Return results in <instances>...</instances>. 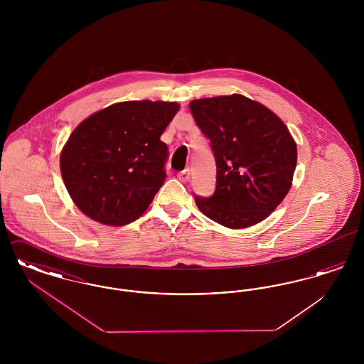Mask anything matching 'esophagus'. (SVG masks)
Wrapping results in <instances>:
<instances>
[{
    "mask_svg": "<svg viewBox=\"0 0 364 364\" xmlns=\"http://www.w3.org/2000/svg\"><path fill=\"white\" fill-rule=\"evenodd\" d=\"M177 177H178V180H180V181H183V183L188 181V178H190V169H188V168H186L184 171L178 172V173H177Z\"/></svg>",
    "mask_w": 364,
    "mask_h": 364,
    "instance_id": "1",
    "label": "esophagus"
}]
</instances>
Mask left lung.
I'll return each instance as SVG.
<instances>
[{
  "label": "left lung",
  "mask_w": 364,
  "mask_h": 364,
  "mask_svg": "<svg viewBox=\"0 0 364 364\" xmlns=\"http://www.w3.org/2000/svg\"><path fill=\"white\" fill-rule=\"evenodd\" d=\"M217 165L215 191L195 195L210 220L242 229L264 220L292 184L297 150L287 125L266 106L239 94L191 101Z\"/></svg>",
  "instance_id": "obj_1"
}]
</instances>
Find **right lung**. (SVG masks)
Instances as JSON below:
<instances>
[{"label":"right lung","instance_id":"add662e5","mask_svg":"<svg viewBox=\"0 0 364 364\" xmlns=\"http://www.w3.org/2000/svg\"><path fill=\"white\" fill-rule=\"evenodd\" d=\"M176 102L110 105L80 122L60 158L64 184L87 217L125 225L140 217L162 187L169 156L159 138Z\"/></svg>","mask_w":364,"mask_h":364}]
</instances>
